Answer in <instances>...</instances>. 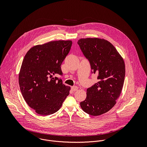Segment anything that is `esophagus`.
<instances>
[{"mask_svg":"<svg viewBox=\"0 0 147 147\" xmlns=\"http://www.w3.org/2000/svg\"><path fill=\"white\" fill-rule=\"evenodd\" d=\"M78 89V87L76 86H73L71 87V90L73 91H76Z\"/></svg>","mask_w":147,"mask_h":147,"instance_id":"obj_1","label":"esophagus"}]
</instances>
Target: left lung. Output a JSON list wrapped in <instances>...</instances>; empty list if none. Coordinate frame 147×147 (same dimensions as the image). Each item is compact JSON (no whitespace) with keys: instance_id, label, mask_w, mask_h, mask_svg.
<instances>
[{"instance_id":"left-lung-1","label":"left lung","mask_w":147,"mask_h":147,"mask_svg":"<svg viewBox=\"0 0 147 147\" xmlns=\"http://www.w3.org/2000/svg\"><path fill=\"white\" fill-rule=\"evenodd\" d=\"M78 44L89 62L92 74L97 75L98 80L86 89V98L80 106L87 114L98 116L116 104L123 86L125 64L117 49L106 40L82 38Z\"/></svg>"}]
</instances>
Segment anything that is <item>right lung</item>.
I'll return each instance as SVG.
<instances>
[{
	"mask_svg": "<svg viewBox=\"0 0 147 147\" xmlns=\"http://www.w3.org/2000/svg\"><path fill=\"white\" fill-rule=\"evenodd\" d=\"M71 41H56L32 47L26 54L19 75L22 95L37 114L56 113L69 93L63 84L61 64L69 52Z\"/></svg>",
	"mask_w": 147,
	"mask_h": 147,
	"instance_id": "add662e5",
	"label": "right lung"
}]
</instances>
